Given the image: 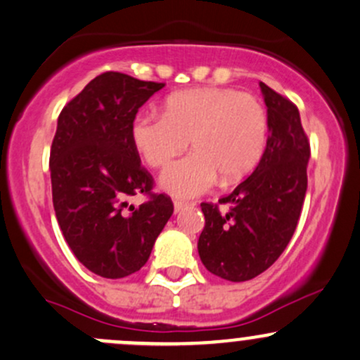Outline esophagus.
<instances>
[{
	"label": "esophagus",
	"instance_id": "34e87169",
	"mask_svg": "<svg viewBox=\"0 0 360 360\" xmlns=\"http://www.w3.org/2000/svg\"><path fill=\"white\" fill-rule=\"evenodd\" d=\"M189 203H186V201H183V200H174V210L176 212H181L183 210V208H186Z\"/></svg>",
	"mask_w": 360,
	"mask_h": 360
}]
</instances>
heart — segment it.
I'll return each mask as SVG.
<instances>
[{
  "instance_id": "b5f03b06",
  "label": "heart",
  "mask_w": 360,
  "mask_h": 360,
  "mask_svg": "<svg viewBox=\"0 0 360 360\" xmlns=\"http://www.w3.org/2000/svg\"><path fill=\"white\" fill-rule=\"evenodd\" d=\"M268 138V116L258 97L220 86L174 94L164 114H141L133 122V141L150 167H164L184 152L191 140L195 152L174 162L160 176L162 188L181 198L243 179L262 160Z\"/></svg>"
}]
</instances>
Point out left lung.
<instances>
[{
	"instance_id": "8db88e82",
	"label": "left lung",
	"mask_w": 360,
	"mask_h": 360,
	"mask_svg": "<svg viewBox=\"0 0 360 360\" xmlns=\"http://www.w3.org/2000/svg\"><path fill=\"white\" fill-rule=\"evenodd\" d=\"M268 108V140L258 167L219 203H201L198 252L207 270L246 282L274 264L294 236L307 189L309 140L294 102L259 84ZM229 204V212H219Z\"/></svg>"
}]
</instances>
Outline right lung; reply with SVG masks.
<instances>
[{"instance_id":"obj_1","label":"right lung","mask_w":360,"mask_h":360,"mask_svg":"<svg viewBox=\"0 0 360 360\" xmlns=\"http://www.w3.org/2000/svg\"><path fill=\"white\" fill-rule=\"evenodd\" d=\"M164 85L105 71L58 117L49 155L54 212L78 262L104 278L140 270L174 212L171 196L153 191L133 141L138 109ZM135 194L148 201L128 207Z\"/></svg>"}]
</instances>
